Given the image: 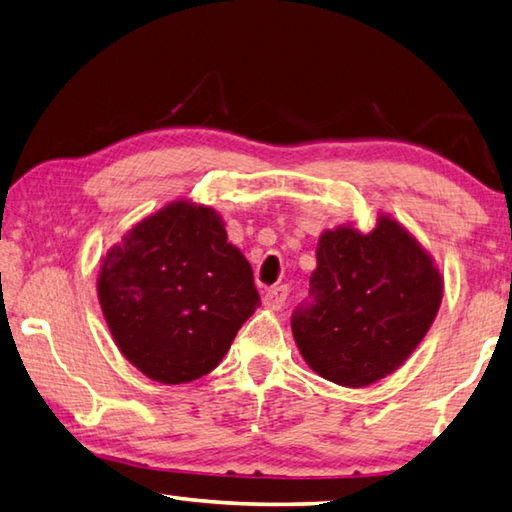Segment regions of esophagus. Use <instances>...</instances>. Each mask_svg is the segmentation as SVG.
<instances>
[{
    "label": "esophagus",
    "instance_id": "1",
    "mask_svg": "<svg viewBox=\"0 0 512 512\" xmlns=\"http://www.w3.org/2000/svg\"><path fill=\"white\" fill-rule=\"evenodd\" d=\"M286 299H288V286H273L268 288V292L264 295V306L281 310L286 306Z\"/></svg>",
    "mask_w": 512,
    "mask_h": 512
}]
</instances>
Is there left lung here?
Instances as JSON below:
<instances>
[{
    "instance_id": "left-lung-1",
    "label": "left lung",
    "mask_w": 512,
    "mask_h": 512,
    "mask_svg": "<svg viewBox=\"0 0 512 512\" xmlns=\"http://www.w3.org/2000/svg\"><path fill=\"white\" fill-rule=\"evenodd\" d=\"M442 277L396 220L372 233L325 231L308 297L292 312L306 363L343 387H365L407 361L436 319Z\"/></svg>"
}]
</instances>
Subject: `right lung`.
Returning a JSON list of instances; mask_svg holds the SVG:
<instances>
[{
  "mask_svg": "<svg viewBox=\"0 0 512 512\" xmlns=\"http://www.w3.org/2000/svg\"><path fill=\"white\" fill-rule=\"evenodd\" d=\"M99 299L127 361L165 385L209 374L262 306L220 217L187 202L136 224L107 253Z\"/></svg>",
  "mask_w": 512,
  "mask_h": 512,
  "instance_id": "obj_1",
  "label": "right lung"
}]
</instances>
